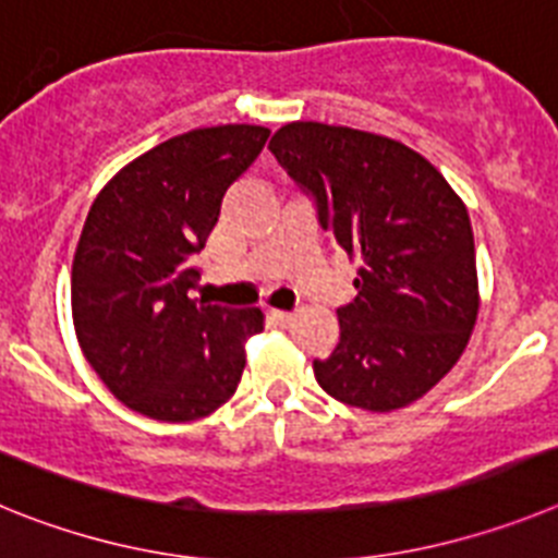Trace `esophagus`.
<instances>
[{
    "label": "esophagus",
    "instance_id": "esophagus-1",
    "mask_svg": "<svg viewBox=\"0 0 558 558\" xmlns=\"http://www.w3.org/2000/svg\"><path fill=\"white\" fill-rule=\"evenodd\" d=\"M269 319L286 328V326H292V323H294V314L292 312H278V308H275V312H269Z\"/></svg>",
    "mask_w": 558,
    "mask_h": 558
}]
</instances>
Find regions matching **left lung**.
I'll list each match as a JSON object with an SVG mask.
<instances>
[{
	"instance_id": "8db88e82",
	"label": "left lung",
	"mask_w": 558,
	"mask_h": 558,
	"mask_svg": "<svg viewBox=\"0 0 558 558\" xmlns=\"http://www.w3.org/2000/svg\"><path fill=\"white\" fill-rule=\"evenodd\" d=\"M269 151L360 260L337 348L314 360L319 387L371 413L413 404L466 351L481 308L463 198L418 151L348 125L286 123Z\"/></svg>"
}]
</instances>
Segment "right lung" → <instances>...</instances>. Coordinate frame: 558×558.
I'll return each mask as SVG.
<instances>
[{
  "label": "right lung",
  "mask_w": 558,
  "mask_h": 558,
  "mask_svg": "<svg viewBox=\"0 0 558 558\" xmlns=\"http://www.w3.org/2000/svg\"><path fill=\"white\" fill-rule=\"evenodd\" d=\"M269 129L213 125L165 140L120 168L92 202L72 260V323L114 399L154 421H196L241 381L260 308L191 300L227 187Z\"/></svg>",
  "instance_id": "obj_1"
}]
</instances>
